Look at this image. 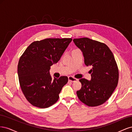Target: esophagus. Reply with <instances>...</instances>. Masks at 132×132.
<instances>
[{
	"label": "esophagus",
	"instance_id": "obj_1",
	"mask_svg": "<svg viewBox=\"0 0 132 132\" xmlns=\"http://www.w3.org/2000/svg\"><path fill=\"white\" fill-rule=\"evenodd\" d=\"M68 80L71 82H74V81H77L78 79L73 77H71V76H69V77H68Z\"/></svg>",
	"mask_w": 132,
	"mask_h": 132
}]
</instances>
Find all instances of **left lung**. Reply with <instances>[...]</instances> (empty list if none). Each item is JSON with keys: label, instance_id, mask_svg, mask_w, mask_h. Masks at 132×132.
<instances>
[{"label": "left lung", "instance_id": "8db88e82", "mask_svg": "<svg viewBox=\"0 0 132 132\" xmlns=\"http://www.w3.org/2000/svg\"><path fill=\"white\" fill-rule=\"evenodd\" d=\"M75 45L81 50L86 66H91L90 81L82 78L81 89L77 91L79 99L90 107L104 103L117 86L119 71L114 55L104 43L87 37L75 38Z\"/></svg>", "mask_w": 132, "mask_h": 132}]
</instances>
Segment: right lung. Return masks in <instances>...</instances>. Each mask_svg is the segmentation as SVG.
Instances as JSON below:
<instances>
[{"mask_svg":"<svg viewBox=\"0 0 132 132\" xmlns=\"http://www.w3.org/2000/svg\"><path fill=\"white\" fill-rule=\"evenodd\" d=\"M72 38H46L34 41L20 58L19 80L25 97L32 105L45 109L59 99V94L68 81L66 76L53 80L50 67L61 58Z\"/></svg>","mask_w":132,"mask_h":132,"instance_id":"right-lung-1","label":"right lung"}]
</instances>
